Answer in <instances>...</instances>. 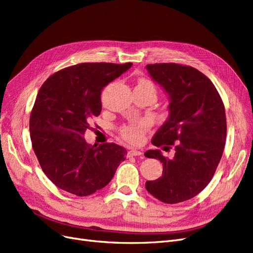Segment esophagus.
I'll return each mask as SVG.
<instances>
[{
	"label": "esophagus",
	"instance_id": "obj_1",
	"mask_svg": "<svg viewBox=\"0 0 253 253\" xmlns=\"http://www.w3.org/2000/svg\"><path fill=\"white\" fill-rule=\"evenodd\" d=\"M128 156H140L142 154V152L139 150H129L127 152Z\"/></svg>",
	"mask_w": 253,
	"mask_h": 253
}]
</instances>
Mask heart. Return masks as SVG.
<instances>
[{
	"label": "heart",
	"mask_w": 253,
	"mask_h": 253,
	"mask_svg": "<svg viewBox=\"0 0 253 253\" xmlns=\"http://www.w3.org/2000/svg\"><path fill=\"white\" fill-rule=\"evenodd\" d=\"M136 86H148L150 87L153 91H155L154 84H153L150 80L140 78L138 81H137ZM150 124L148 120H141L137 124H133L129 126H126L121 128V136L124 138L132 143H138L143 139V136L145 131H147L149 127Z\"/></svg>",
	"instance_id": "obj_1"
}]
</instances>
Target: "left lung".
Here are the masks:
<instances>
[{"instance_id": "8db88e82", "label": "left lung", "mask_w": 253, "mask_h": 253, "mask_svg": "<svg viewBox=\"0 0 253 253\" xmlns=\"http://www.w3.org/2000/svg\"><path fill=\"white\" fill-rule=\"evenodd\" d=\"M151 77L169 96V117L152 139L155 147H174L173 158L160 150L145 157L163 163V176L145 182L160 202L190 200L212 179L226 143L227 124L223 100L211 80L196 68L177 63L148 64Z\"/></svg>"}]
</instances>
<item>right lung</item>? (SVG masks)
I'll return each instance as SVG.
<instances>
[{
    "label": "right lung",
    "instance_id": "1",
    "mask_svg": "<svg viewBox=\"0 0 253 253\" xmlns=\"http://www.w3.org/2000/svg\"><path fill=\"white\" fill-rule=\"evenodd\" d=\"M133 64L80 63L43 83L30 114L33 149L45 175L77 196H87L112 180L126 150L116 143L88 144L89 122L100 115L101 90Z\"/></svg>",
    "mask_w": 253,
    "mask_h": 253
}]
</instances>
